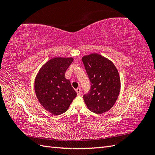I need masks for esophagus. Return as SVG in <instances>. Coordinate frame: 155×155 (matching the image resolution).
<instances>
[{"instance_id":"obj_1","label":"esophagus","mask_w":155,"mask_h":155,"mask_svg":"<svg viewBox=\"0 0 155 155\" xmlns=\"http://www.w3.org/2000/svg\"><path fill=\"white\" fill-rule=\"evenodd\" d=\"M76 92H77V94L78 95H80L81 94V89L79 88H78L76 90Z\"/></svg>"}]
</instances>
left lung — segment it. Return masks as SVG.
I'll list each match as a JSON object with an SVG mask.
<instances>
[{"instance_id": "left-lung-1", "label": "left lung", "mask_w": 155, "mask_h": 155, "mask_svg": "<svg viewBox=\"0 0 155 155\" xmlns=\"http://www.w3.org/2000/svg\"><path fill=\"white\" fill-rule=\"evenodd\" d=\"M91 81V89L84 94L88 109L97 114L110 110L118 98L121 87L118 70L111 61L97 54L82 58Z\"/></svg>"}]
</instances>
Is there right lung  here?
<instances>
[{"label":"right lung","instance_id":"obj_1","mask_svg":"<svg viewBox=\"0 0 155 155\" xmlns=\"http://www.w3.org/2000/svg\"><path fill=\"white\" fill-rule=\"evenodd\" d=\"M72 58H54L41 68L35 79V92L45 109L51 114L59 115L66 112L77 96L64 77Z\"/></svg>","mask_w":155,"mask_h":155}]
</instances>
